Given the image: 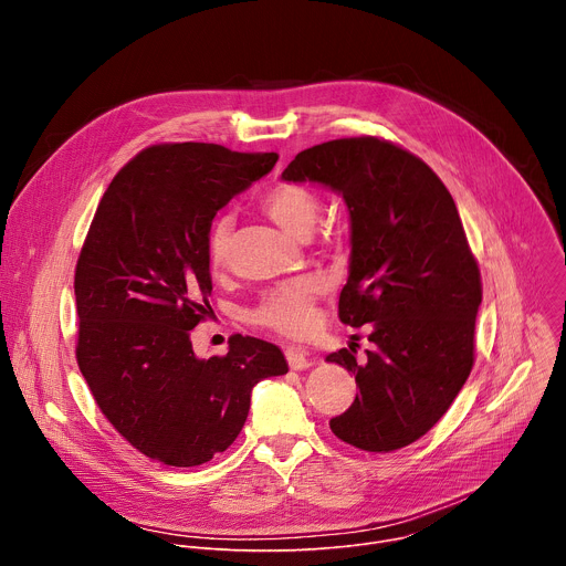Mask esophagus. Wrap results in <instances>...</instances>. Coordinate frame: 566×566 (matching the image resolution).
Wrapping results in <instances>:
<instances>
[{
  "instance_id": "1",
  "label": "esophagus",
  "mask_w": 566,
  "mask_h": 566,
  "mask_svg": "<svg viewBox=\"0 0 566 566\" xmlns=\"http://www.w3.org/2000/svg\"><path fill=\"white\" fill-rule=\"evenodd\" d=\"M284 354H286V360H289V367H291V369H295V371H302V369L311 367V363H308V356H306V352H304L302 347H295V345H291V347H286V349H284Z\"/></svg>"
}]
</instances>
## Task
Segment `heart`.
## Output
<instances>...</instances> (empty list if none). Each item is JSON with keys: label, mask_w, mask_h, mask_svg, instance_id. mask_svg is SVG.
<instances>
[{"label": "heart", "mask_w": 566, "mask_h": 566, "mask_svg": "<svg viewBox=\"0 0 566 566\" xmlns=\"http://www.w3.org/2000/svg\"><path fill=\"white\" fill-rule=\"evenodd\" d=\"M264 212L295 237H306L315 223L319 201L313 190L297 184H277L262 199ZM232 217L219 214L210 221L206 232V260L212 271L228 264ZM322 284L315 277H300L266 291L251 317L255 325L277 332L289 338H304L317 325V295Z\"/></svg>", "instance_id": "b5f03b06"}]
</instances>
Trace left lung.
<instances>
[{"label": "left lung", "mask_w": 566, "mask_h": 566, "mask_svg": "<svg viewBox=\"0 0 566 566\" xmlns=\"http://www.w3.org/2000/svg\"><path fill=\"white\" fill-rule=\"evenodd\" d=\"M282 179L332 188L352 219L338 315L369 325L374 347L365 363L356 349L327 356L360 389L332 432L367 452L406 448L448 412L474 363L481 275L454 199L419 156L376 136L313 145Z\"/></svg>", "instance_id": "obj_1"}]
</instances>
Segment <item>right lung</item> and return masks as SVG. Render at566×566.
<instances>
[{"label": "right lung", "instance_id": "right-lung-1", "mask_svg": "<svg viewBox=\"0 0 566 566\" xmlns=\"http://www.w3.org/2000/svg\"><path fill=\"white\" fill-rule=\"evenodd\" d=\"M275 160L160 143L136 154L98 203L75 264V358L105 419L154 461H210L244 428L253 387L289 371L280 347L260 338L237 334L208 360L190 340L210 313L208 226Z\"/></svg>", "mask_w": 566, "mask_h": 566}]
</instances>
